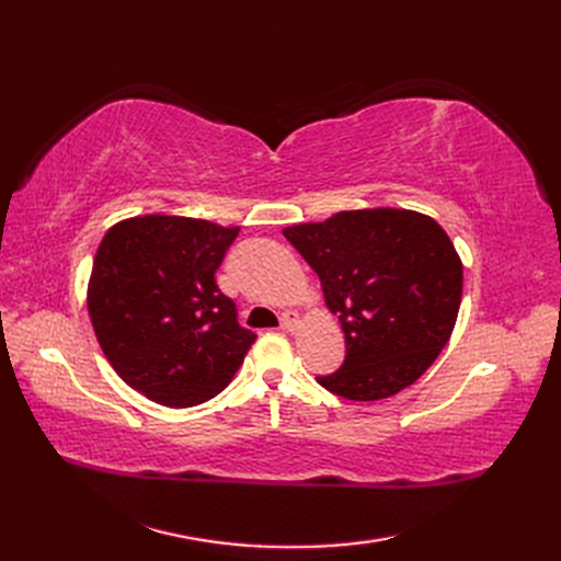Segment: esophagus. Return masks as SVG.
Masks as SVG:
<instances>
[{
    "label": "esophagus",
    "mask_w": 561,
    "mask_h": 561,
    "mask_svg": "<svg viewBox=\"0 0 561 561\" xmlns=\"http://www.w3.org/2000/svg\"><path fill=\"white\" fill-rule=\"evenodd\" d=\"M299 325V313L297 311H285L280 318V330L283 332H295Z\"/></svg>",
    "instance_id": "34e87169"
}]
</instances>
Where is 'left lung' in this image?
<instances>
[{
  "label": "left lung",
  "mask_w": 561,
  "mask_h": 561,
  "mask_svg": "<svg viewBox=\"0 0 561 561\" xmlns=\"http://www.w3.org/2000/svg\"><path fill=\"white\" fill-rule=\"evenodd\" d=\"M316 271L346 336L344 365L316 377L330 393L371 402L412 386L449 342L463 266L435 219L396 208L346 210L283 229Z\"/></svg>",
  "instance_id": "left-lung-1"
}]
</instances>
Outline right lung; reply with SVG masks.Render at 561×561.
Here are the masks:
<instances>
[{
  "mask_svg": "<svg viewBox=\"0 0 561 561\" xmlns=\"http://www.w3.org/2000/svg\"><path fill=\"white\" fill-rule=\"evenodd\" d=\"M239 227L145 215L100 243L89 313L100 348L130 388L165 407H194L225 390L254 344L215 274Z\"/></svg>",
  "mask_w": 561,
  "mask_h": 561,
  "instance_id": "1",
  "label": "right lung"
}]
</instances>
